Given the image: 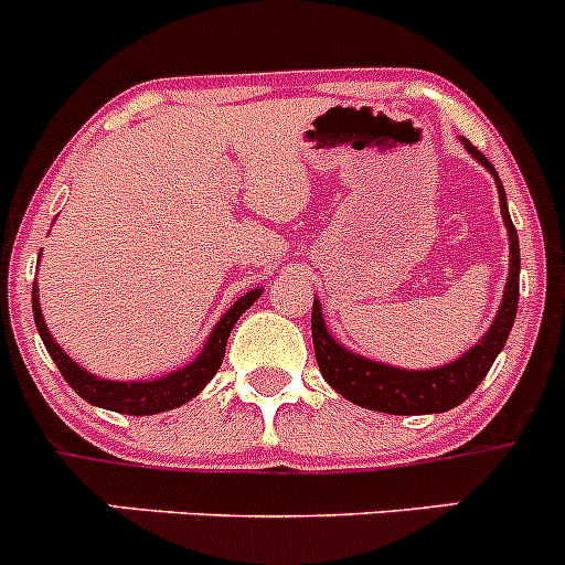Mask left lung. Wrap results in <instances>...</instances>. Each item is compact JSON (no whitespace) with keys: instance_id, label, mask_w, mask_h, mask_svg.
<instances>
[{"instance_id":"1","label":"left lung","mask_w":565,"mask_h":565,"mask_svg":"<svg viewBox=\"0 0 565 565\" xmlns=\"http://www.w3.org/2000/svg\"><path fill=\"white\" fill-rule=\"evenodd\" d=\"M466 149L497 177L493 166L488 163L486 154L477 147L466 141ZM499 185V205H502L504 227L510 235V274L508 286H504V299L499 305V313L493 319L491 330L486 332L475 349L463 354L460 360L449 363V366L429 369V372H411V369H394L383 366V363H372L366 358H358L354 352H347L338 341H332L327 332L324 319H321L319 299L313 302V316H310V327H313V349L316 363H319L321 374L327 383L347 396L349 402L369 411L394 413V416H422V413H444L458 407L460 402L469 399L475 394L477 385L486 380L491 372L493 360L502 352L504 341L510 335V327L515 321V308H519V235H515L513 222H510L508 202H504V188L497 177Z\"/></svg>"}]
</instances>
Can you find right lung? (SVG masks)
<instances>
[{
  "label": "right lung",
  "instance_id": "1",
  "mask_svg": "<svg viewBox=\"0 0 565 565\" xmlns=\"http://www.w3.org/2000/svg\"><path fill=\"white\" fill-rule=\"evenodd\" d=\"M257 297H260V291H249L224 313V319L218 321L213 335L207 338L202 354L193 360L191 366L180 369V372L169 374V377L152 380V383H113V380H99L94 377V374L85 372V369H79L77 363L52 341L50 330H46L44 324V316H41L35 288H32V316H35L38 335L44 341L50 358L55 360V366L61 369L63 380H66L85 402H90V405L96 407H107V411L127 413V416H152V413H163L171 411V407L185 405L188 399H193L199 391L211 383V377L218 372V366H222L230 330H233L235 321L241 319V313L252 308V302H255Z\"/></svg>",
  "mask_w": 565,
  "mask_h": 565
}]
</instances>
